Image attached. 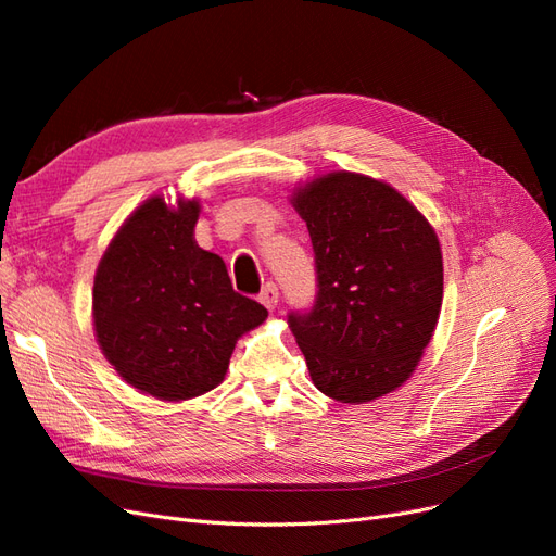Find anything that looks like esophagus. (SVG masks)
I'll return each instance as SVG.
<instances>
[{
    "instance_id": "1",
    "label": "esophagus",
    "mask_w": 556,
    "mask_h": 556,
    "mask_svg": "<svg viewBox=\"0 0 556 556\" xmlns=\"http://www.w3.org/2000/svg\"><path fill=\"white\" fill-rule=\"evenodd\" d=\"M278 299H280V294H278L276 282H266L264 288H262V292H260V301H262V304H264L268 311H274V308L278 306Z\"/></svg>"
}]
</instances>
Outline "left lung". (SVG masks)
Masks as SVG:
<instances>
[{"label":"left lung","instance_id":"obj_1","mask_svg":"<svg viewBox=\"0 0 556 556\" xmlns=\"http://www.w3.org/2000/svg\"><path fill=\"white\" fill-rule=\"evenodd\" d=\"M292 201L311 233L317 292L288 317L315 387L343 403L396 390L439 323L435 231L406 197L359 174L319 176Z\"/></svg>","mask_w":556,"mask_h":556}]
</instances>
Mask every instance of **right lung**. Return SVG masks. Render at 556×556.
Returning a JSON list of instances; mask_svg holds the SVG:
<instances>
[{"mask_svg":"<svg viewBox=\"0 0 556 556\" xmlns=\"http://www.w3.org/2000/svg\"><path fill=\"white\" fill-rule=\"evenodd\" d=\"M199 201L148 199L115 233L92 290L97 341L131 387L164 401L220 384L241 333L266 319L194 241Z\"/></svg>","mask_w":556,"mask_h":556,"instance_id":"right-lung-1","label":"right lung"}]
</instances>
